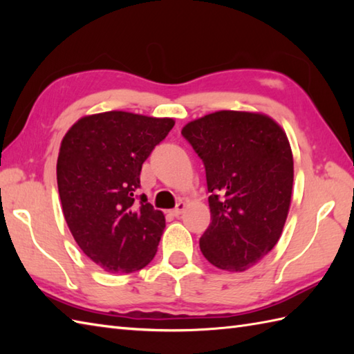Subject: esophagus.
I'll return each instance as SVG.
<instances>
[{"label": "esophagus", "mask_w": 354, "mask_h": 354, "mask_svg": "<svg viewBox=\"0 0 354 354\" xmlns=\"http://www.w3.org/2000/svg\"><path fill=\"white\" fill-rule=\"evenodd\" d=\"M185 207H187V204H185V202H184V201H181V202H178V204H176V207L171 209V214H173V216H179V214H181V213L184 212V209H185Z\"/></svg>", "instance_id": "34e87169"}]
</instances>
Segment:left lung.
<instances>
[{"mask_svg": "<svg viewBox=\"0 0 354 354\" xmlns=\"http://www.w3.org/2000/svg\"><path fill=\"white\" fill-rule=\"evenodd\" d=\"M183 135L204 161L212 223L201 251L216 268L242 272L281 237L293 185V156L283 127L250 111H216Z\"/></svg>", "mask_w": 354, "mask_h": 354, "instance_id": "8db88e82", "label": "left lung"}]
</instances>
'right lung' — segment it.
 Returning <instances> with one entry per match:
<instances>
[{"mask_svg":"<svg viewBox=\"0 0 354 354\" xmlns=\"http://www.w3.org/2000/svg\"><path fill=\"white\" fill-rule=\"evenodd\" d=\"M173 126L170 117L108 111L79 118L62 138V213L80 250L106 272H135L155 257L165 217L133 193L142 162Z\"/></svg>","mask_w":354,"mask_h":354,"instance_id":"add662e5","label":"right lung"}]
</instances>
